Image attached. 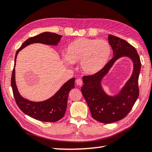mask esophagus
Instances as JSON below:
<instances>
[{
	"label": "esophagus",
	"instance_id": "esophagus-1",
	"mask_svg": "<svg viewBox=\"0 0 152 152\" xmlns=\"http://www.w3.org/2000/svg\"><path fill=\"white\" fill-rule=\"evenodd\" d=\"M76 83L77 84V85H82V83H83V81H82V80H81V79L78 78V79H77L76 80Z\"/></svg>",
	"mask_w": 152,
	"mask_h": 152
}]
</instances>
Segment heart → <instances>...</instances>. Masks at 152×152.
I'll list each match as a JSON object with an SVG mask.
<instances>
[{"mask_svg": "<svg viewBox=\"0 0 152 152\" xmlns=\"http://www.w3.org/2000/svg\"><path fill=\"white\" fill-rule=\"evenodd\" d=\"M111 53V46L106 40L79 38L68 45L65 56L70 63H80L83 72L92 75L106 65Z\"/></svg>", "mask_w": 152, "mask_h": 152, "instance_id": "b5f03b06", "label": "heart"}]
</instances>
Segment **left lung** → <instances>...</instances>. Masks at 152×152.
Returning <instances> with one entry per match:
<instances>
[{
    "instance_id": "8db88e82",
    "label": "left lung",
    "mask_w": 152,
    "mask_h": 152,
    "mask_svg": "<svg viewBox=\"0 0 152 152\" xmlns=\"http://www.w3.org/2000/svg\"><path fill=\"white\" fill-rule=\"evenodd\" d=\"M108 42L113 50L114 57L98 72L84 76V84L81 89L92 118L105 124L123 119L132 110L139 94L138 80L141 66L137 50L129 43L112 34L108 35ZM123 56L130 57L133 61V74L118 95L108 96L102 90L100 80L114 61Z\"/></svg>"
}]
</instances>
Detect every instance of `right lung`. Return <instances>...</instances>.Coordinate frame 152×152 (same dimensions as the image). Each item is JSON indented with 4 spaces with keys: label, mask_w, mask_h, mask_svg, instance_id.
Wrapping results in <instances>:
<instances>
[{
    "label": "right lung",
    "mask_w": 152,
    "mask_h": 152,
    "mask_svg": "<svg viewBox=\"0 0 152 152\" xmlns=\"http://www.w3.org/2000/svg\"><path fill=\"white\" fill-rule=\"evenodd\" d=\"M61 37V35L56 33L45 32L35 37L29 38L23 43L20 48L16 52L15 65L18 52L27 45L33 43L56 45L60 40ZM15 71L14 66L11 79V87L17 106L24 114L37 120L44 122H56L63 118L67 108L69 93L71 89L75 88V78H71L67 81L56 93L55 95L50 99L42 102H33L23 98L18 93L15 84Z\"/></svg>",
    "instance_id": "1"
}]
</instances>
